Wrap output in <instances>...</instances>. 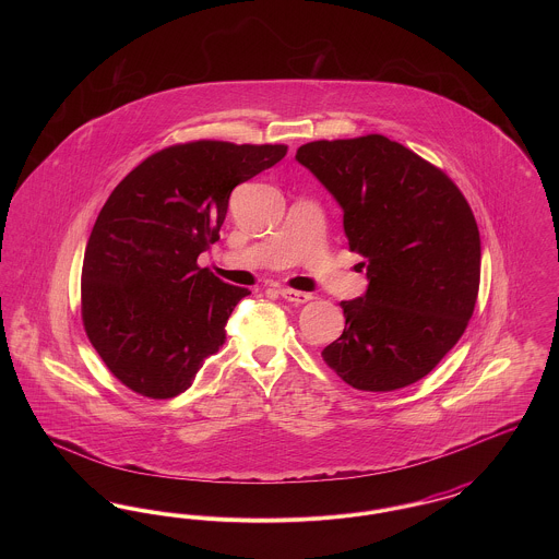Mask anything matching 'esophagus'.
<instances>
[{"mask_svg":"<svg viewBox=\"0 0 559 559\" xmlns=\"http://www.w3.org/2000/svg\"><path fill=\"white\" fill-rule=\"evenodd\" d=\"M278 295L283 297V299H287V301H292V304H306V301H310L312 299V295L310 293L304 292H295V289H278Z\"/></svg>","mask_w":559,"mask_h":559,"instance_id":"esophagus-1","label":"esophagus"}]
</instances>
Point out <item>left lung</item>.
I'll use <instances>...</instances> for the list:
<instances>
[{
	"instance_id": "1",
	"label": "left lung",
	"mask_w": 559,
	"mask_h": 559,
	"mask_svg": "<svg viewBox=\"0 0 559 559\" xmlns=\"http://www.w3.org/2000/svg\"><path fill=\"white\" fill-rule=\"evenodd\" d=\"M344 212L369 287L342 301L346 329L324 362L365 392L426 377L461 340L479 287V230L451 178L406 146L371 133L297 148Z\"/></svg>"
}]
</instances>
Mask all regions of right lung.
Wrapping results in <instances>:
<instances>
[{
    "instance_id": "right-lung-1",
    "label": "right lung",
    "mask_w": 559,
    "mask_h": 559,
    "mask_svg": "<svg viewBox=\"0 0 559 559\" xmlns=\"http://www.w3.org/2000/svg\"><path fill=\"white\" fill-rule=\"evenodd\" d=\"M285 155V144H176L110 192L85 245L81 317L108 371L135 394L187 392L224 346L228 317L251 292L197 258L219 239L233 188Z\"/></svg>"
}]
</instances>
